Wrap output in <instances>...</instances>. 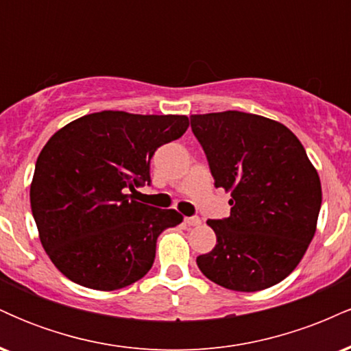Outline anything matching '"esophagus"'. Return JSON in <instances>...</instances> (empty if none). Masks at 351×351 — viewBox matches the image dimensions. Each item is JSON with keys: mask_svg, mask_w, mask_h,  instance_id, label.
Returning <instances> with one entry per match:
<instances>
[{"mask_svg": "<svg viewBox=\"0 0 351 351\" xmlns=\"http://www.w3.org/2000/svg\"><path fill=\"white\" fill-rule=\"evenodd\" d=\"M184 223H186L188 226H199L201 219L199 217H184Z\"/></svg>", "mask_w": 351, "mask_h": 351, "instance_id": "34e87169", "label": "esophagus"}]
</instances>
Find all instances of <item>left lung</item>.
<instances>
[{
	"label": "left lung",
	"mask_w": 351,
	"mask_h": 351,
	"mask_svg": "<svg viewBox=\"0 0 351 351\" xmlns=\"http://www.w3.org/2000/svg\"><path fill=\"white\" fill-rule=\"evenodd\" d=\"M215 186L231 193V215L209 219L211 252L199 271L221 287L257 292L279 284L317 231L322 184L300 140L277 120L226 110L191 115Z\"/></svg>",
	"instance_id": "8db88e82"
}]
</instances>
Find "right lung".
<instances>
[{"instance_id":"add662e5","label":"right lung","mask_w":351,"mask_h":351,"mask_svg":"<svg viewBox=\"0 0 351 351\" xmlns=\"http://www.w3.org/2000/svg\"><path fill=\"white\" fill-rule=\"evenodd\" d=\"M186 115L102 110L64 125L36 162L29 198L39 239L67 279L110 292L152 269L156 239L178 226L176 209L138 203L156 148L188 130Z\"/></svg>"}]
</instances>
